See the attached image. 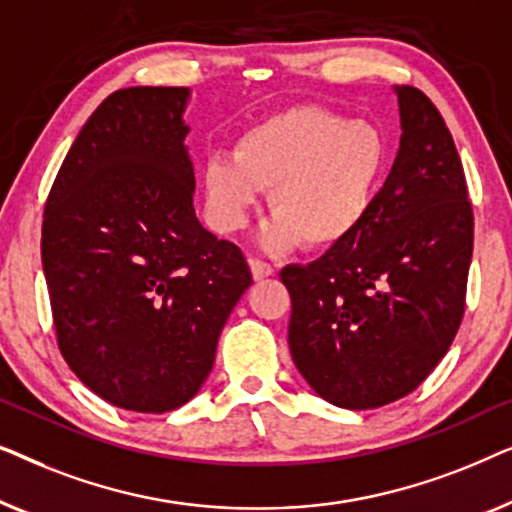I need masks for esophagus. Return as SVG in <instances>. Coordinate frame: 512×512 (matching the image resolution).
<instances>
[{
  "label": "esophagus",
  "mask_w": 512,
  "mask_h": 512,
  "mask_svg": "<svg viewBox=\"0 0 512 512\" xmlns=\"http://www.w3.org/2000/svg\"><path fill=\"white\" fill-rule=\"evenodd\" d=\"M249 268H251V275H254L256 282H261V279L270 277L272 272H275V270H272V265H270V263L258 261V258H249Z\"/></svg>",
  "instance_id": "34e87169"
}]
</instances>
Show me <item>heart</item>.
I'll list each match as a JSON object with an SVG mask.
<instances>
[{
	"instance_id": "b5f03b06",
	"label": "heart",
	"mask_w": 512,
	"mask_h": 512,
	"mask_svg": "<svg viewBox=\"0 0 512 512\" xmlns=\"http://www.w3.org/2000/svg\"><path fill=\"white\" fill-rule=\"evenodd\" d=\"M391 170L389 137L377 123L324 107H291L240 135L235 153H214L202 170L207 216L219 233H237L270 188L275 214L261 247L284 254L345 244L370 219Z\"/></svg>"
}]
</instances>
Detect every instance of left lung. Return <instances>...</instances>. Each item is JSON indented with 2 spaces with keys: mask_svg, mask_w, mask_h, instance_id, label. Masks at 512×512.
I'll use <instances>...</instances> for the list:
<instances>
[{
  "mask_svg": "<svg viewBox=\"0 0 512 512\" xmlns=\"http://www.w3.org/2000/svg\"><path fill=\"white\" fill-rule=\"evenodd\" d=\"M401 142L370 219L310 265H286L289 349L314 394L347 410L408 396L464 317L473 212L459 153L422 90L394 86Z\"/></svg>",
  "mask_w": 512,
  "mask_h": 512,
  "instance_id": "1",
  "label": "left lung"
}]
</instances>
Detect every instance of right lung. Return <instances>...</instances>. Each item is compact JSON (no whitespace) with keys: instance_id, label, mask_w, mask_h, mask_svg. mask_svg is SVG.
<instances>
[{"instance_id":"right-lung-1","label":"right lung","mask_w":512,"mask_h":512,"mask_svg":"<svg viewBox=\"0 0 512 512\" xmlns=\"http://www.w3.org/2000/svg\"><path fill=\"white\" fill-rule=\"evenodd\" d=\"M191 88H125L93 111L48 195L41 265L60 352L116 408L170 412L212 373L251 286L202 226L184 121Z\"/></svg>"}]
</instances>
